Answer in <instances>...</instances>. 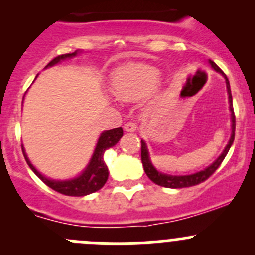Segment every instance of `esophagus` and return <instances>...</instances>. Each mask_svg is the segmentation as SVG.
<instances>
[{
    "mask_svg": "<svg viewBox=\"0 0 255 255\" xmlns=\"http://www.w3.org/2000/svg\"><path fill=\"white\" fill-rule=\"evenodd\" d=\"M138 129V125L134 121H128L127 123H125V130L126 132H134Z\"/></svg>",
    "mask_w": 255,
    "mask_h": 255,
    "instance_id": "34e87169",
    "label": "esophagus"
}]
</instances>
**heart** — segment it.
<instances>
[{
	"label": "heart",
	"mask_w": 255,
	"mask_h": 255,
	"mask_svg": "<svg viewBox=\"0 0 255 255\" xmlns=\"http://www.w3.org/2000/svg\"><path fill=\"white\" fill-rule=\"evenodd\" d=\"M159 71L145 64H127L113 71L111 87L122 101H137L155 87Z\"/></svg>",
	"instance_id": "1"
}]
</instances>
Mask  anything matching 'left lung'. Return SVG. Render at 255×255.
Returning a JSON list of instances; mask_svg holds the SVG:
<instances>
[{
  "label": "left lung",
  "instance_id": "left-lung-1",
  "mask_svg": "<svg viewBox=\"0 0 255 255\" xmlns=\"http://www.w3.org/2000/svg\"><path fill=\"white\" fill-rule=\"evenodd\" d=\"M211 66L215 69L216 71L222 74L226 79V85H227V91H228V99H230V110L232 112V135H231V139L228 142L227 146L225 148L223 153L218 156L217 160L215 161L213 164H211L208 168L205 169V170L200 171V173L192 174V175H185V176H173V175H166V174H161L159 171L155 170L153 165L150 163V159H149V154L148 150H146L145 143H142V146H140V150H142V163H143V168L145 174L148 175L149 179L151 180L153 182H155L156 185L159 186H164V187H170V189H181V187H190V186H195V185H199L201 182H204L205 180H207L208 177L212 175L216 170L218 169V166L222 164L223 159L226 158L227 155L228 150H230L231 145L233 144V140H235V132H236V116H235V111H233V104H232V94H231V87H230V81H228L227 76L225 75L222 70L213 63L212 60H210Z\"/></svg>",
  "mask_w": 255,
  "mask_h": 255
}]
</instances>
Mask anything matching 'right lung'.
Masks as SVG:
<instances>
[{
    "label": "right lung",
    "mask_w": 255,
    "mask_h": 255,
    "mask_svg": "<svg viewBox=\"0 0 255 255\" xmlns=\"http://www.w3.org/2000/svg\"><path fill=\"white\" fill-rule=\"evenodd\" d=\"M76 54H78V51L58 55L56 58H54L53 60L49 61L47 66L54 65V64L59 63V61L64 60V59L66 58L75 56ZM122 135L123 129L121 127L102 133L99 142H97L96 149H95L94 151V155H92L91 161H90V164L87 165L86 170H85L79 177L69 180V181H54V180H49L45 176H43L42 174H40L39 171H37V169L30 164L29 159L25 155L23 146L22 151L23 155H24L25 158V161H27L29 168L33 170V173L39 177L47 186L55 190L56 192L66 195V196H85V195H89L97 191V190H100L105 184H106L107 177H109V169H107V165L104 161V154L107 149L111 148L115 144H117L118 140L122 138Z\"/></svg>",
    "instance_id": "1"
}]
</instances>
